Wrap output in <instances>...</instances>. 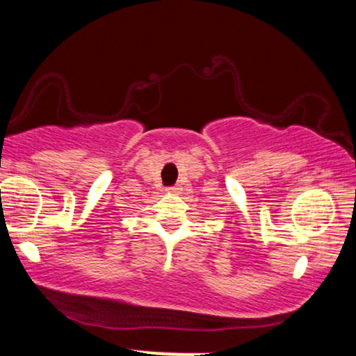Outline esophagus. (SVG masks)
I'll return each instance as SVG.
<instances>
[{"instance_id":"obj_1","label":"esophagus","mask_w":356,"mask_h":356,"mask_svg":"<svg viewBox=\"0 0 356 356\" xmlns=\"http://www.w3.org/2000/svg\"><path fill=\"white\" fill-rule=\"evenodd\" d=\"M165 191L169 192V194H179V191H181V189H179V187H167Z\"/></svg>"}]
</instances>
